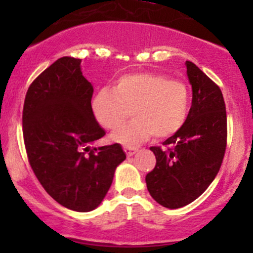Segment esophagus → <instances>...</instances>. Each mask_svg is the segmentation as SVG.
<instances>
[{"label": "esophagus", "mask_w": 253, "mask_h": 253, "mask_svg": "<svg viewBox=\"0 0 253 253\" xmlns=\"http://www.w3.org/2000/svg\"><path fill=\"white\" fill-rule=\"evenodd\" d=\"M124 150H125V153L127 154V157H132V155L136 154V152L138 149H137L136 147H125Z\"/></svg>", "instance_id": "esophagus-1"}]
</instances>
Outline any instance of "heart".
<instances>
[{"label":"heart","mask_w":253,"mask_h":253,"mask_svg":"<svg viewBox=\"0 0 253 253\" xmlns=\"http://www.w3.org/2000/svg\"><path fill=\"white\" fill-rule=\"evenodd\" d=\"M129 110L135 119L112 132V142L132 147L152 134L165 138L175 134L186 122L190 91L182 82L142 72L121 76L112 89H100L91 100L94 117L108 129L118 127Z\"/></svg>","instance_id":"b5f03b06"}]
</instances>
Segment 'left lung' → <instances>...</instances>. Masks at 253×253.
Listing matches in <instances>:
<instances>
[{
  "label": "left lung",
  "mask_w": 253,
  "mask_h": 253,
  "mask_svg": "<svg viewBox=\"0 0 253 253\" xmlns=\"http://www.w3.org/2000/svg\"><path fill=\"white\" fill-rule=\"evenodd\" d=\"M192 105L183 126L163 144L150 147L155 168L145 176L150 196L176 209L197 200L220 169L226 147V111L220 88L191 61H186Z\"/></svg>",
  "instance_id": "1"
}]
</instances>
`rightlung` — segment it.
Returning <instances> with one entry per match:
<instances>
[{"label":"right lung","instance_id":"right-lung-1","mask_svg":"<svg viewBox=\"0 0 253 253\" xmlns=\"http://www.w3.org/2000/svg\"><path fill=\"white\" fill-rule=\"evenodd\" d=\"M81 62L58 58L30 84L23 136L30 167L48 195L71 211H90L105 198L126 154L117 143L90 147L105 131L91 111L93 85Z\"/></svg>","mask_w":253,"mask_h":253}]
</instances>
